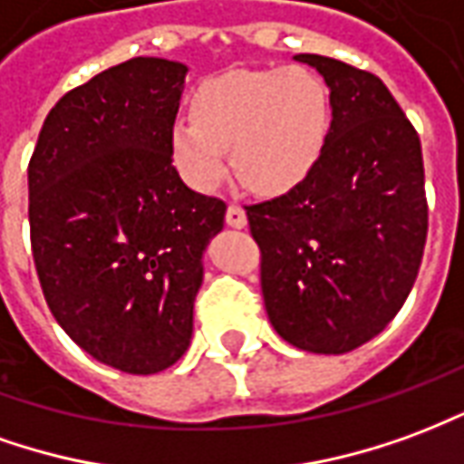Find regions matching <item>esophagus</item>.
Here are the masks:
<instances>
[{"label":"esophagus","instance_id":"obj_1","mask_svg":"<svg viewBox=\"0 0 464 464\" xmlns=\"http://www.w3.org/2000/svg\"><path fill=\"white\" fill-rule=\"evenodd\" d=\"M227 225L235 227V229H245L247 227V215H245V209L239 205H229L227 207Z\"/></svg>","mask_w":464,"mask_h":464}]
</instances>
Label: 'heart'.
Segmentation results:
<instances>
[{
  "instance_id": "1",
  "label": "heart",
  "mask_w": 464,
  "mask_h": 464,
  "mask_svg": "<svg viewBox=\"0 0 464 464\" xmlns=\"http://www.w3.org/2000/svg\"><path fill=\"white\" fill-rule=\"evenodd\" d=\"M332 127V94L304 67L239 69L205 82L192 120L169 130L177 172L195 189H215L227 152L242 185L257 195H285L320 162Z\"/></svg>"
}]
</instances>
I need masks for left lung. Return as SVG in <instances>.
<instances>
[{"instance_id": "1", "label": "left lung", "mask_w": 464, "mask_h": 464, "mask_svg": "<svg viewBox=\"0 0 464 464\" xmlns=\"http://www.w3.org/2000/svg\"><path fill=\"white\" fill-rule=\"evenodd\" d=\"M295 59L330 87V140L302 185L247 207V219L275 332L304 353L343 354L380 334L415 285L422 147L380 77L320 54Z\"/></svg>"}]
</instances>
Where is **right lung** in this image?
<instances>
[{
  "label": "right lung",
  "mask_w": 464,
  "mask_h": 464,
  "mask_svg": "<svg viewBox=\"0 0 464 464\" xmlns=\"http://www.w3.org/2000/svg\"><path fill=\"white\" fill-rule=\"evenodd\" d=\"M187 64L137 57L67 92L29 162L32 255L49 310L97 362L172 367L192 340L209 239L227 205L172 167Z\"/></svg>",
  "instance_id": "1"
}]
</instances>
